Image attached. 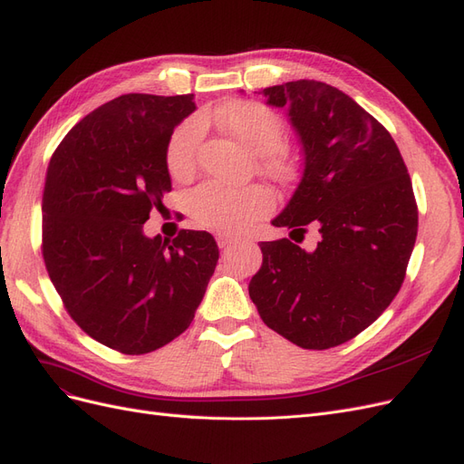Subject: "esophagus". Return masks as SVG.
I'll return each instance as SVG.
<instances>
[{
    "label": "esophagus",
    "instance_id": "esophagus-1",
    "mask_svg": "<svg viewBox=\"0 0 464 464\" xmlns=\"http://www.w3.org/2000/svg\"><path fill=\"white\" fill-rule=\"evenodd\" d=\"M217 242H218V246L222 247V249H228L230 246H234L236 242H237V237L236 236H232V234H217Z\"/></svg>",
    "mask_w": 464,
    "mask_h": 464
}]
</instances>
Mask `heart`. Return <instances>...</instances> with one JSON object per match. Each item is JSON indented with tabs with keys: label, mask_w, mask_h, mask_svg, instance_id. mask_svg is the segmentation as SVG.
<instances>
[{
	"label": "heart",
	"mask_w": 464,
	"mask_h": 464,
	"mask_svg": "<svg viewBox=\"0 0 464 464\" xmlns=\"http://www.w3.org/2000/svg\"><path fill=\"white\" fill-rule=\"evenodd\" d=\"M203 120L218 123L249 150L257 152L263 174L278 181H290L296 174V160L283 147L285 121L269 106L256 101H230L207 111ZM201 137L203 121L199 118H188L176 125L164 149L168 174L184 179L195 170ZM186 207L199 227L222 234H240L271 213L275 198L257 184L228 188L218 181H207L188 195Z\"/></svg>",
	"instance_id": "b5f03b06"
}]
</instances>
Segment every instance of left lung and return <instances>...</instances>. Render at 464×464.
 Returning <instances> with one entry per match:
<instances>
[{
  "instance_id": "1",
  "label": "left lung",
  "mask_w": 464,
  "mask_h": 464,
  "mask_svg": "<svg viewBox=\"0 0 464 464\" xmlns=\"http://www.w3.org/2000/svg\"><path fill=\"white\" fill-rule=\"evenodd\" d=\"M288 108L304 176L273 224L319 230L314 251L288 237L261 242L249 298L263 323L307 350L339 346L397 296L418 234L412 181L391 133L353 98L321 81L263 89Z\"/></svg>"
}]
</instances>
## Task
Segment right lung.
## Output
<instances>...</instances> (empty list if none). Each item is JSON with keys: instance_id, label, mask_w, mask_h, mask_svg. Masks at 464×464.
Listing matches in <instances>:
<instances>
[{"instance_id": "1", "label": "right lung", "mask_w": 464, "mask_h": 464, "mask_svg": "<svg viewBox=\"0 0 464 464\" xmlns=\"http://www.w3.org/2000/svg\"><path fill=\"white\" fill-rule=\"evenodd\" d=\"M193 94H121L82 118L53 150L42 193V256L67 314L121 354L184 333L218 261L215 237L143 224L172 189L164 149Z\"/></svg>"}]
</instances>
